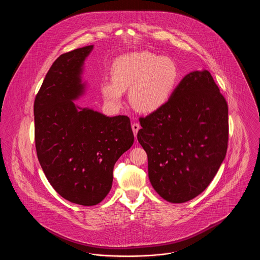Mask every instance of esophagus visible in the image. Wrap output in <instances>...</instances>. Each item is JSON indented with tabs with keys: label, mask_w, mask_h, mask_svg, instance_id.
<instances>
[{
	"label": "esophagus",
	"mask_w": 260,
	"mask_h": 260,
	"mask_svg": "<svg viewBox=\"0 0 260 260\" xmlns=\"http://www.w3.org/2000/svg\"><path fill=\"white\" fill-rule=\"evenodd\" d=\"M132 128H133V132H134V135H135V136L136 137V136H137V133H138L139 128H140V125L135 123V124H133V125H132Z\"/></svg>",
	"instance_id": "obj_1"
}]
</instances>
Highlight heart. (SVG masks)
Wrapping results in <instances>:
<instances>
[{
    "label": "heart",
    "mask_w": 260,
    "mask_h": 260,
    "mask_svg": "<svg viewBox=\"0 0 260 260\" xmlns=\"http://www.w3.org/2000/svg\"><path fill=\"white\" fill-rule=\"evenodd\" d=\"M178 80V67L172 58L149 51L132 52L113 62L112 82L102 84L101 93L109 106L120 108L124 91L129 88L132 106L136 111L150 114L169 102Z\"/></svg>",
    "instance_id": "obj_1"
}]
</instances>
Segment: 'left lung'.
Wrapping results in <instances>:
<instances>
[{"label":"left lung","mask_w":260,"mask_h":260,"mask_svg":"<svg viewBox=\"0 0 260 260\" xmlns=\"http://www.w3.org/2000/svg\"><path fill=\"white\" fill-rule=\"evenodd\" d=\"M139 122L137 139L155 191L174 204L197 197L217 173L228 142V106L210 72L186 75L169 102Z\"/></svg>","instance_id":"left-lung-1"}]
</instances>
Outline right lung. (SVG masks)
Returning <instances> with one entry per match:
<instances>
[{
  "label": "right lung",
  "mask_w": 260,
  "mask_h": 260,
  "mask_svg": "<svg viewBox=\"0 0 260 260\" xmlns=\"http://www.w3.org/2000/svg\"><path fill=\"white\" fill-rule=\"evenodd\" d=\"M93 46L60 55L34 102L35 142L50 185L65 200L94 206L111 190L113 169L134 144L126 116L107 117L75 100L85 94L84 64Z\"/></svg>",
  "instance_id": "obj_1"
}]
</instances>
